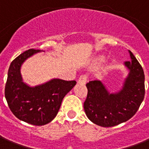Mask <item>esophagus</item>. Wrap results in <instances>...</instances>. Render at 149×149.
<instances>
[{
	"label": "esophagus",
	"mask_w": 149,
	"mask_h": 149,
	"mask_svg": "<svg viewBox=\"0 0 149 149\" xmlns=\"http://www.w3.org/2000/svg\"><path fill=\"white\" fill-rule=\"evenodd\" d=\"M87 82V76L86 75H82L80 76V77L78 79V83H80V84H86V83Z\"/></svg>",
	"instance_id": "34e87169"
}]
</instances>
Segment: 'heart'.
<instances>
[{
	"instance_id": "b5f03b06",
	"label": "heart",
	"mask_w": 149,
	"mask_h": 149,
	"mask_svg": "<svg viewBox=\"0 0 149 149\" xmlns=\"http://www.w3.org/2000/svg\"><path fill=\"white\" fill-rule=\"evenodd\" d=\"M104 61V59H101V60H100V62H103Z\"/></svg>"
}]
</instances>
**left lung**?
<instances>
[{
  "mask_svg": "<svg viewBox=\"0 0 149 149\" xmlns=\"http://www.w3.org/2000/svg\"><path fill=\"white\" fill-rule=\"evenodd\" d=\"M130 61L124 62L128 74L122 88L111 92L99 79L86 84L88 94L83 107L89 120L102 127L125 123L136 113L145 96V75L130 50Z\"/></svg>",
  "mask_w": 149,
  "mask_h": 149,
  "instance_id": "left-lung-1",
  "label": "left lung"
}]
</instances>
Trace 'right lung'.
Here are the masks:
<instances>
[{
  "label": "right lung",
  "mask_w": 149,
  "mask_h": 149,
  "mask_svg": "<svg viewBox=\"0 0 149 149\" xmlns=\"http://www.w3.org/2000/svg\"><path fill=\"white\" fill-rule=\"evenodd\" d=\"M40 52L43 50L28 49L13 60L5 86V98L10 111L20 120L33 125L50 123L56 116L64 96L77 84L75 80L57 78L35 86L24 83L21 66L28 58Z\"/></svg>",
  "instance_id": "obj_1"
}]
</instances>
